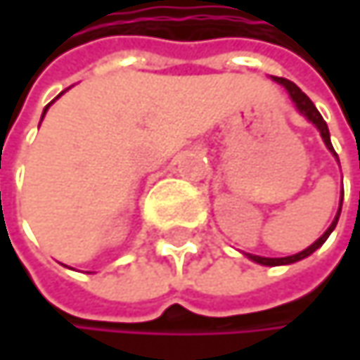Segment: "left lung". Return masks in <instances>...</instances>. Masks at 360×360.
<instances>
[{"instance_id": "1", "label": "left lung", "mask_w": 360, "mask_h": 360, "mask_svg": "<svg viewBox=\"0 0 360 360\" xmlns=\"http://www.w3.org/2000/svg\"><path fill=\"white\" fill-rule=\"evenodd\" d=\"M275 81L277 83H281L285 89H288V94H290V98L294 100V104H296V108L300 110L313 124H317V129L321 131V137H323L325 146L333 152V146H331V139H329V129H327V124H325L323 116L319 114V110L315 108V104L309 100V96L298 87V85H294L292 81H288V79H281V77H275ZM344 195V193H342ZM340 210H342V200H340ZM340 210H338V214H335V219H333V223L329 225V229L325 231L323 236L313 244V246H309L307 250L298 252V254H294V256H285V258H264V256H252L250 258L254 262H258V264H266V266H277V264H290V262H296V260H302V258H307V256H311L313 252L317 250L319 246H323V242L329 238V233L333 231V227L338 225V219H340Z\"/></svg>"}]
</instances>
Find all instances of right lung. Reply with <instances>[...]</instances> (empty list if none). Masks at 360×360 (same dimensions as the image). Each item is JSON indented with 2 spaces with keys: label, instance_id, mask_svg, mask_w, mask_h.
I'll use <instances>...</instances> for the list:
<instances>
[{
  "label": "right lung",
  "instance_id": "1",
  "mask_svg": "<svg viewBox=\"0 0 360 360\" xmlns=\"http://www.w3.org/2000/svg\"><path fill=\"white\" fill-rule=\"evenodd\" d=\"M47 108H49V106H45V110H47ZM45 110H43V114H45Z\"/></svg>",
  "mask_w": 360,
  "mask_h": 360
}]
</instances>
